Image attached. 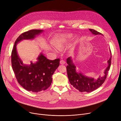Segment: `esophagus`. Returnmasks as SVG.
<instances>
[{"label": "esophagus", "mask_w": 121, "mask_h": 121, "mask_svg": "<svg viewBox=\"0 0 121 121\" xmlns=\"http://www.w3.org/2000/svg\"><path fill=\"white\" fill-rule=\"evenodd\" d=\"M65 61H64V60H61V61H60V64H61V65H64V64H65Z\"/></svg>", "instance_id": "esophagus-1"}]
</instances>
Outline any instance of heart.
<instances>
[{
	"label": "heart",
	"mask_w": 121,
	"mask_h": 121,
	"mask_svg": "<svg viewBox=\"0 0 121 121\" xmlns=\"http://www.w3.org/2000/svg\"><path fill=\"white\" fill-rule=\"evenodd\" d=\"M73 38L72 34L62 35L54 39L53 44L58 49H61L64 48Z\"/></svg>",
	"instance_id": "b5f03b06"
}]
</instances>
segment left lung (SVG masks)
<instances>
[{
    "label": "left lung",
    "instance_id": "8db88e82",
    "mask_svg": "<svg viewBox=\"0 0 121 121\" xmlns=\"http://www.w3.org/2000/svg\"><path fill=\"white\" fill-rule=\"evenodd\" d=\"M89 30L94 35H102L100 33H99L93 29H89ZM110 51L111 53V57L107 61L108 65L104 72V75L103 77L99 76L97 79H94L93 78L86 76L82 73L77 71L76 66L73 63L72 58L71 57L68 58L67 59L68 65L66 68L68 77L71 85L82 92H90L95 91L105 81L107 75H108V72L110 70V67L111 66L112 55L111 51Z\"/></svg>",
    "mask_w": 121,
    "mask_h": 121
}]
</instances>
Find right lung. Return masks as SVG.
Returning a JSON list of instances; mask_svg holds the SVG:
<instances>
[{"instance_id": "right-lung-1", "label": "right lung", "mask_w": 121, "mask_h": 121, "mask_svg": "<svg viewBox=\"0 0 121 121\" xmlns=\"http://www.w3.org/2000/svg\"><path fill=\"white\" fill-rule=\"evenodd\" d=\"M43 30H31L19 36L11 53V63L16 78L20 85L28 91L38 92L48 88L52 81V76L58 67L60 59L50 60L42 53L35 63L30 62V65L24 64L17 51L16 45L24 39H33Z\"/></svg>"}]
</instances>
